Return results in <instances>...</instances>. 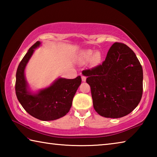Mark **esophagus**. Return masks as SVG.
Returning <instances> with one entry per match:
<instances>
[{"instance_id":"obj_1","label":"esophagus","mask_w":157,"mask_h":157,"mask_svg":"<svg viewBox=\"0 0 157 157\" xmlns=\"http://www.w3.org/2000/svg\"><path fill=\"white\" fill-rule=\"evenodd\" d=\"M86 78L85 76H82V82H86Z\"/></svg>"}]
</instances>
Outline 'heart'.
<instances>
[{
  "label": "heart",
  "instance_id": "heart-1",
  "mask_svg": "<svg viewBox=\"0 0 157 157\" xmlns=\"http://www.w3.org/2000/svg\"><path fill=\"white\" fill-rule=\"evenodd\" d=\"M93 55V51L91 50H84L82 51L80 54V59L83 62H85V61H88L90 58ZM100 53L99 52H96L94 53V56H93V60L94 62H98V60H100Z\"/></svg>",
  "mask_w": 157,
  "mask_h": 157
}]
</instances>
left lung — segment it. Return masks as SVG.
Listing matches in <instances>:
<instances>
[{"label":"left lung","mask_w":157,"mask_h":157,"mask_svg":"<svg viewBox=\"0 0 157 157\" xmlns=\"http://www.w3.org/2000/svg\"><path fill=\"white\" fill-rule=\"evenodd\" d=\"M91 86L94 107L105 118H118L132 112L143 94V68L134 51L114 43L102 64L82 71Z\"/></svg>","instance_id":"obj_1"}]
</instances>
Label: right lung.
Here are the masks:
<instances>
[{"label":"right lung","instance_id":"add662e5","mask_svg":"<svg viewBox=\"0 0 157 157\" xmlns=\"http://www.w3.org/2000/svg\"><path fill=\"white\" fill-rule=\"evenodd\" d=\"M41 44L40 41L36 42L18 65L16 74V94L21 105L30 115L41 121H54L64 116L70 110L82 79L80 76L75 79L59 78L49 86L32 92L26 80L25 70L34 50Z\"/></svg>","mask_w":157,"mask_h":157}]
</instances>
